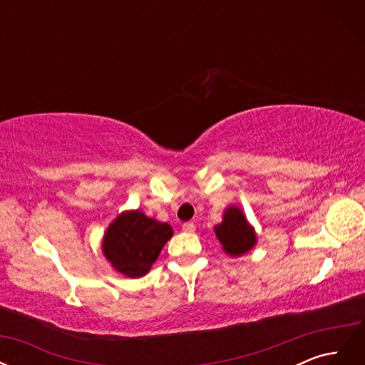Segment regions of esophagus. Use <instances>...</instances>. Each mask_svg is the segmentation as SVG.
Masks as SVG:
<instances>
[{
	"mask_svg": "<svg viewBox=\"0 0 365 365\" xmlns=\"http://www.w3.org/2000/svg\"><path fill=\"white\" fill-rule=\"evenodd\" d=\"M195 224L193 222H184L182 224V230L185 231V233H193V231H195Z\"/></svg>",
	"mask_w": 365,
	"mask_h": 365,
	"instance_id": "34e87169",
	"label": "esophagus"
}]
</instances>
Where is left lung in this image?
I'll list each match as a JSON object with an SVG mask.
<instances>
[{
    "mask_svg": "<svg viewBox=\"0 0 365 365\" xmlns=\"http://www.w3.org/2000/svg\"><path fill=\"white\" fill-rule=\"evenodd\" d=\"M216 237L230 256H242L256 244V233L237 207H230L224 220L215 227Z\"/></svg>",
    "mask_w": 365,
    "mask_h": 365,
    "instance_id": "8db88e82",
    "label": "left lung"
}]
</instances>
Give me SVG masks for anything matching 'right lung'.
<instances>
[{
  "instance_id": "right-lung-1",
  "label": "right lung",
  "mask_w": 365,
  "mask_h": 365,
  "mask_svg": "<svg viewBox=\"0 0 365 365\" xmlns=\"http://www.w3.org/2000/svg\"><path fill=\"white\" fill-rule=\"evenodd\" d=\"M172 235L173 230L169 224L158 222L138 210L121 213L105 235V257L128 277H143Z\"/></svg>"
}]
</instances>
